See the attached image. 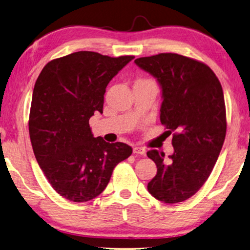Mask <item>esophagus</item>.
<instances>
[{"instance_id":"obj_1","label":"esophagus","mask_w":250,"mask_h":250,"mask_svg":"<svg viewBox=\"0 0 250 250\" xmlns=\"http://www.w3.org/2000/svg\"><path fill=\"white\" fill-rule=\"evenodd\" d=\"M133 151H134V153H136V154L146 155V150H145L144 148H141V147H135V148L133 149Z\"/></svg>"}]
</instances>
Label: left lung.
I'll list each match as a JSON object with an SVG mask.
<instances>
[{
    "mask_svg": "<svg viewBox=\"0 0 250 250\" xmlns=\"http://www.w3.org/2000/svg\"><path fill=\"white\" fill-rule=\"evenodd\" d=\"M135 63L158 79L162 88L160 121L173 131L174 153L147 152L158 172L148 183L155 199L182 202L198 191L208 180L227 134L222 86L208 65L176 53L139 58Z\"/></svg>",
    "mask_w": 250,
    "mask_h": 250,
    "instance_id": "left-lung-1",
    "label": "left lung"
}]
</instances>
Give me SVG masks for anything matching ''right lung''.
Masks as SVG:
<instances>
[{
    "label": "right lung",
    "instance_id": "add662e5",
    "mask_svg": "<svg viewBox=\"0 0 250 250\" xmlns=\"http://www.w3.org/2000/svg\"><path fill=\"white\" fill-rule=\"evenodd\" d=\"M134 58L79 51L52 60L37 78L28 122L31 146L46 180L65 199L96 198L133 152L126 144L93 137L89 120L103 112L107 83Z\"/></svg>",
    "mask_w": 250,
    "mask_h": 250
}]
</instances>
